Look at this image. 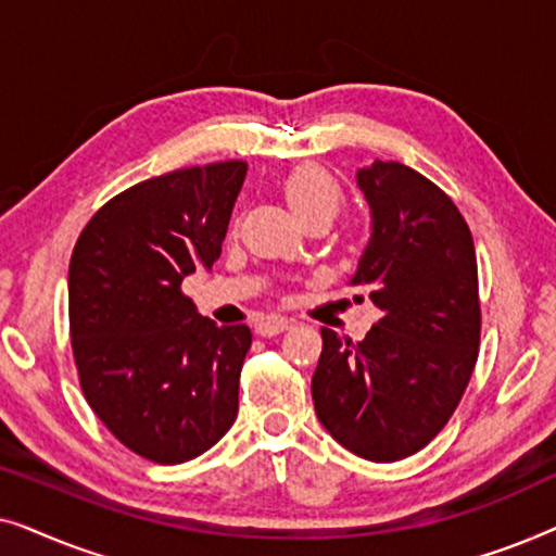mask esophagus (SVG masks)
<instances>
[{"mask_svg":"<svg viewBox=\"0 0 556 556\" xmlns=\"http://www.w3.org/2000/svg\"><path fill=\"white\" fill-rule=\"evenodd\" d=\"M288 326H291L288 318L268 316V318H261V321L255 324V331H257V337H276V333H283Z\"/></svg>","mask_w":556,"mask_h":556,"instance_id":"esophagus-1","label":"esophagus"}]
</instances>
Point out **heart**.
Returning a JSON list of instances; mask_svg holds the SVG:
<instances>
[{
	"label": "heart",
	"mask_w": 556,
	"mask_h": 556,
	"mask_svg": "<svg viewBox=\"0 0 556 556\" xmlns=\"http://www.w3.org/2000/svg\"><path fill=\"white\" fill-rule=\"evenodd\" d=\"M283 197L288 207L301 223L311 217H329L333 219L341 202H344V192L341 185L331 177L321 166L303 164L283 179Z\"/></svg>",
	"instance_id": "heart-1"
}]
</instances>
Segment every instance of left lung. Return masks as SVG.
<instances>
[{
    "label": "left lung",
    "mask_w": 556,
    "mask_h": 556,
    "mask_svg": "<svg viewBox=\"0 0 556 556\" xmlns=\"http://www.w3.org/2000/svg\"><path fill=\"white\" fill-rule=\"evenodd\" d=\"M371 238L352 286L382 311L352 344L321 329L311 379L318 420L346 451L375 463L422 451L458 407L481 344L476 248L438 185L400 162L356 172ZM356 295L354 301H359Z\"/></svg>",
    "instance_id": "obj_1"
}]
</instances>
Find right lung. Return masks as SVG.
<instances>
[{
  "label": "right lung",
  "mask_w": 556,
  "mask_h": 556,
  "mask_svg": "<svg viewBox=\"0 0 556 556\" xmlns=\"http://www.w3.org/2000/svg\"><path fill=\"white\" fill-rule=\"evenodd\" d=\"M245 174V162H219L139 181L75 242L67 299L83 394L128 451L162 466L210 451L238 417L253 333L197 314L181 280L223 253Z\"/></svg>",
  "instance_id": "obj_1"
}]
</instances>
